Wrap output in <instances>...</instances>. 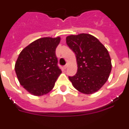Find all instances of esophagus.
<instances>
[{"label":"esophagus","mask_w":129,"mask_h":129,"mask_svg":"<svg viewBox=\"0 0 129 129\" xmlns=\"http://www.w3.org/2000/svg\"><path fill=\"white\" fill-rule=\"evenodd\" d=\"M67 67H68V66H67V65H64V67H63L64 69H67Z\"/></svg>","instance_id":"1"}]
</instances>
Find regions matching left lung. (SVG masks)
Masks as SVG:
<instances>
[{"label": "left lung", "instance_id": "8db88e82", "mask_svg": "<svg viewBox=\"0 0 129 129\" xmlns=\"http://www.w3.org/2000/svg\"><path fill=\"white\" fill-rule=\"evenodd\" d=\"M66 40L77 59V73L68 77L73 86L85 94L97 92L107 82L111 72L109 52L98 39L90 34L72 35Z\"/></svg>", "mask_w": 129, "mask_h": 129}]
</instances>
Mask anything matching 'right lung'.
I'll return each instance as SVG.
<instances>
[{"instance_id": "add662e5", "label": "right lung", "mask_w": 129, "mask_h": 129, "mask_svg": "<svg viewBox=\"0 0 129 129\" xmlns=\"http://www.w3.org/2000/svg\"><path fill=\"white\" fill-rule=\"evenodd\" d=\"M60 37H44L24 48L16 61L15 70L20 84L34 95L52 90L61 70L55 54Z\"/></svg>"}]
</instances>
